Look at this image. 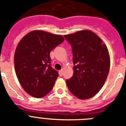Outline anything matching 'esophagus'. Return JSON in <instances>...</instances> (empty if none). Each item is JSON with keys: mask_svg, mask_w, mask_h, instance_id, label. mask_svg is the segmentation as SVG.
I'll list each match as a JSON object with an SVG mask.
<instances>
[{"mask_svg": "<svg viewBox=\"0 0 126 126\" xmlns=\"http://www.w3.org/2000/svg\"><path fill=\"white\" fill-rule=\"evenodd\" d=\"M63 69L61 70H60V72H59V74H60V76H63Z\"/></svg>", "mask_w": 126, "mask_h": 126, "instance_id": "obj_1", "label": "esophagus"}]
</instances>
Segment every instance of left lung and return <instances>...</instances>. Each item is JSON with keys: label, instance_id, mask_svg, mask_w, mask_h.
Returning a JSON list of instances; mask_svg holds the SVG:
<instances>
[{"label": "left lung", "instance_id": "8db88e82", "mask_svg": "<svg viewBox=\"0 0 126 126\" xmlns=\"http://www.w3.org/2000/svg\"><path fill=\"white\" fill-rule=\"evenodd\" d=\"M71 45L74 74L66 80L70 92L79 99H88L99 92L105 83L110 66L106 45L89 30L65 35Z\"/></svg>", "mask_w": 126, "mask_h": 126}]
</instances>
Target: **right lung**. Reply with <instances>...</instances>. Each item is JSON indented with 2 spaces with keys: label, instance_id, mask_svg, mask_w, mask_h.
<instances>
[{
  "label": "right lung",
  "instance_id": "add662e5",
  "mask_svg": "<svg viewBox=\"0 0 126 126\" xmlns=\"http://www.w3.org/2000/svg\"><path fill=\"white\" fill-rule=\"evenodd\" d=\"M63 41L61 35L33 31L18 44L14 56L16 74L32 97L42 98L52 89L59 74L50 65V52Z\"/></svg>",
  "mask_w": 126,
  "mask_h": 126
}]
</instances>
